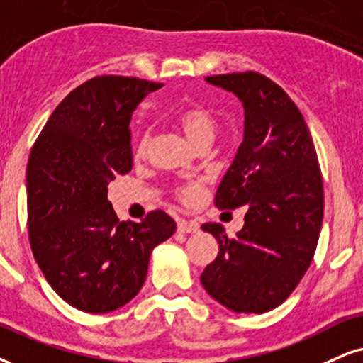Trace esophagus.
Returning <instances> with one entry per match:
<instances>
[{"label":"esophagus","instance_id":"obj_1","mask_svg":"<svg viewBox=\"0 0 363 363\" xmlns=\"http://www.w3.org/2000/svg\"><path fill=\"white\" fill-rule=\"evenodd\" d=\"M199 223L195 220H185V218L178 220V232H182V234H195V232H199Z\"/></svg>","mask_w":363,"mask_h":363}]
</instances>
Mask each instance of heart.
<instances>
[{
    "label": "heart",
    "mask_w": 363,
    "mask_h": 363,
    "mask_svg": "<svg viewBox=\"0 0 363 363\" xmlns=\"http://www.w3.org/2000/svg\"><path fill=\"white\" fill-rule=\"evenodd\" d=\"M178 124H180L182 131L185 133V136L189 138L191 145H196L199 141L205 140V138H213L216 133V118L210 114V111L205 109L202 106H191L189 109H185L178 116ZM147 143H150V136L143 134L138 141L136 151L138 155H143L147 150ZM203 186L200 182H191L189 185H183L178 190V199L183 203H196L202 196Z\"/></svg>",
    "instance_id": "obj_1"
}]
</instances>
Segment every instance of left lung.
<instances>
[{
  "label": "left lung",
  "mask_w": 363,
  "mask_h": 363,
  "mask_svg": "<svg viewBox=\"0 0 363 363\" xmlns=\"http://www.w3.org/2000/svg\"><path fill=\"white\" fill-rule=\"evenodd\" d=\"M244 106V140L216 195L220 210L247 207L244 227L227 237L220 223L216 261L200 281L235 313H266L293 293L310 267L323 220V182L310 129L291 97L257 72L205 77Z\"/></svg>",
  "instance_id": "left-lung-1"
}]
</instances>
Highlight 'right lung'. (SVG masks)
<instances>
[{"instance_id":"obj_1","label":"right lung","mask_w":363,"mask_h":363,"mask_svg":"<svg viewBox=\"0 0 363 363\" xmlns=\"http://www.w3.org/2000/svg\"><path fill=\"white\" fill-rule=\"evenodd\" d=\"M163 84L99 75L53 111L26 167L28 237L48 284L70 306L109 313L140 293L151 250L173 235L163 210L119 222L107 200L116 174L133 168L129 123Z\"/></svg>"}]
</instances>
